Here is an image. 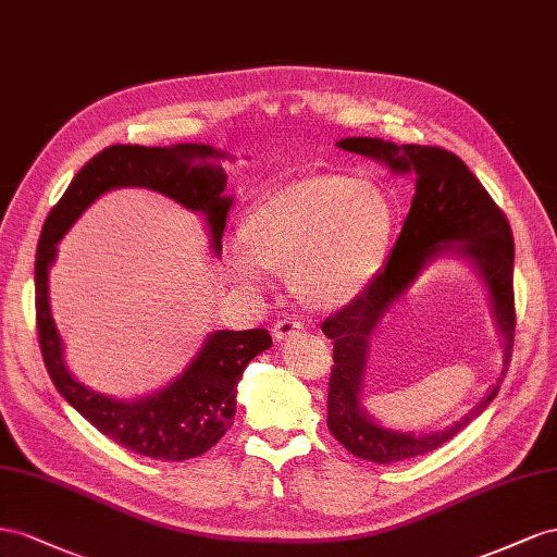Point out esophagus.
Here are the masks:
<instances>
[{
  "label": "esophagus",
  "mask_w": 557,
  "mask_h": 557,
  "mask_svg": "<svg viewBox=\"0 0 557 557\" xmlns=\"http://www.w3.org/2000/svg\"><path fill=\"white\" fill-rule=\"evenodd\" d=\"M300 331H304V324H300V322H296V320H280L273 326V336H275V341H289V338L298 336Z\"/></svg>",
  "instance_id": "1"
}]
</instances>
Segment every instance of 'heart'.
Here are the masks:
<instances>
[{"mask_svg":"<svg viewBox=\"0 0 557 557\" xmlns=\"http://www.w3.org/2000/svg\"><path fill=\"white\" fill-rule=\"evenodd\" d=\"M396 231L383 186L347 174H312L277 186L247 212L243 247L228 249L237 284L257 289L263 270L292 280L312 310H336L367 292L383 270Z\"/></svg>","mask_w":557,"mask_h":557,"instance_id":"1","label":"heart"}]
</instances>
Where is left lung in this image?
I'll return each mask as SVG.
<instances>
[{
    "mask_svg": "<svg viewBox=\"0 0 557 557\" xmlns=\"http://www.w3.org/2000/svg\"><path fill=\"white\" fill-rule=\"evenodd\" d=\"M336 147L385 163L389 172L416 182L410 212L404 221L385 270L352 304L322 324L333 341V369L329 377V432L347 453L389 465L426 455L481 416L495 399L506 367L511 361L516 308H513V233L504 212L462 158L420 145H394L377 137H345ZM443 252L469 260L488 287L493 313L505 338V363L498 383L486 399L455 425L432 435L394 433L377 425L360 406L368 343L382 314L398 299L421 270Z\"/></svg>",
    "mask_w": 557,
    "mask_h": 557,
    "instance_id": "obj_1",
    "label": "left lung"
}]
</instances>
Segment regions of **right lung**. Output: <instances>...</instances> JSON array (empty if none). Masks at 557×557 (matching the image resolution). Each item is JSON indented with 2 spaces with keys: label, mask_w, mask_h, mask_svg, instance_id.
I'll use <instances>...</instances> for the list:
<instances>
[{
  "label": "right lung",
  "mask_w": 557,
  "mask_h": 557,
  "mask_svg": "<svg viewBox=\"0 0 557 557\" xmlns=\"http://www.w3.org/2000/svg\"><path fill=\"white\" fill-rule=\"evenodd\" d=\"M224 151L210 145L107 147L76 172L65 196L46 216L37 245V331L44 363L55 389L111 441L133 453L168 462H182L208 453L228 432L235 416L237 383L247 363L273 345L270 333L265 329L214 331L186 371L163 389L135 401L111 399L78 383L65 367L62 341L49 306V268L58 257V243L74 221L107 190L123 186L158 190L186 210L205 214L212 249L219 257L226 214L233 205V198L224 196Z\"/></svg>",
  "instance_id": "add662e5"
}]
</instances>
